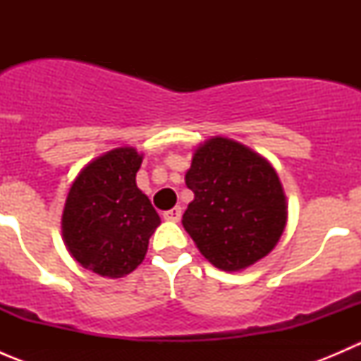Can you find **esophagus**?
Here are the masks:
<instances>
[{
	"label": "esophagus",
	"instance_id": "obj_1",
	"mask_svg": "<svg viewBox=\"0 0 361 361\" xmlns=\"http://www.w3.org/2000/svg\"><path fill=\"white\" fill-rule=\"evenodd\" d=\"M181 213H183V211H181L180 206L173 207V209H167V211H164V220L180 221L181 220Z\"/></svg>",
	"mask_w": 361,
	"mask_h": 361
}]
</instances>
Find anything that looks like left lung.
I'll list each match as a JSON object with an SVG mask.
<instances>
[{
    "label": "left lung",
    "mask_w": 361,
    "mask_h": 361,
    "mask_svg": "<svg viewBox=\"0 0 361 361\" xmlns=\"http://www.w3.org/2000/svg\"><path fill=\"white\" fill-rule=\"evenodd\" d=\"M185 183L194 201L181 224L214 267L243 271L278 245L288 206L278 173L260 154L214 136L195 148Z\"/></svg>",
    "instance_id": "left-lung-1"
}]
</instances>
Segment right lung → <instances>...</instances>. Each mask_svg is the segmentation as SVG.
<instances>
[{
    "mask_svg": "<svg viewBox=\"0 0 361 361\" xmlns=\"http://www.w3.org/2000/svg\"><path fill=\"white\" fill-rule=\"evenodd\" d=\"M143 155L123 147L87 164L73 181L63 211V239L82 267L106 278L133 272L160 225L150 199L137 188Z\"/></svg>",
    "mask_w": 361,
    "mask_h": 361,
    "instance_id": "add662e5",
    "label": "right lung"
}]
</instances>
